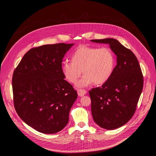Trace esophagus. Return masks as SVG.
<instances>
[{"label":"esophagus","instance_id":"1","mask_svg":"<svg viewBox=\"0 0 156 156\" xmlns=\"http://www.w3.org/2000/svg\"><path fill=\"white\" fill-rule=\"evenodd\" d=\"M77 92H78V96H80V97L83 96L84 95H85L87 93V91L84 90H78Z\"/></svg>","mask_w":156,"mask_h":156}]
</instances>
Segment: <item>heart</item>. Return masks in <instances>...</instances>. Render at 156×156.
I'll use <instances>...</instances> for the list:
<instances>
[{
    "label": "heart",
    "instance_id": "1",
    "mask_svg": "<svg viewBox=\"0 0 156 156\" xmlns=\"http://www.w3.org/2000/svg\"><path fill=\"white\" fill-rule=\"evenodd\" d=\"M71 61H64L62 70L65 78L72 83L77 82L83 73L78 86L93 84L102 85L112 75L115 66V57L110 48L82 45L71 55Z\"/></svg>",
    "mask_w": 156,
    "mask_h": 156
}]
</instances>
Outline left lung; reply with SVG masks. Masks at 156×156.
<instances>
[{
	"label": "left lung",
	"mask_w": 156,
	"mask_h": 156,
	"mask_svg": "<svg viewBox=\"0 0 156 156\" xmlns=\"http://www.w3.org/2000/svg\"><path fill=\"white\" fill-rule=\"evenodd\" d=\"M108 44L117 55V65L110 78L101 87L89 91L94 121L107 129L118 128L134 115L143 87L138 60L129 49L113 38L93 39Z\"/></svg>",
	"instance_id": "1"
}]
</instances>
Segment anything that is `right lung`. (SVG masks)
I'll return each mask as SVG.
<instances>
[{
    "mask_svg": "<svg viewBox=\"0 0 156 156\" xmlns=\"http://www.w3.org/2000/svg\"><path fill=\"white\" fill-rule=\"evenodd\" d=\"M73 44L58 43L32 48L14 70L12 88L16 112L39 132L53 134L69 122L78 94L64 80L62 62Z\"/></svg>",
    "mask_w": 156,
    "mask_h": 156,
    "instance_id": "add662e5",
    "label": "right lung"
}]
</instances>
